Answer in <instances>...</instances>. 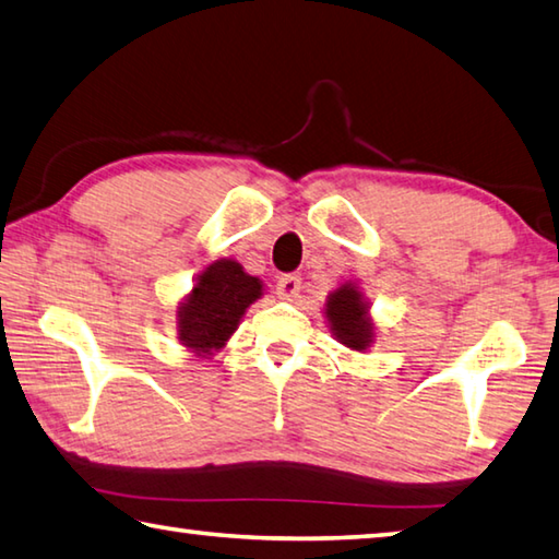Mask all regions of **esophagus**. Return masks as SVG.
Wrapping results in <instances>:
<instances>
[{"label": "esophagus", "instance_id": "1", "mask_svg": "<svg viewBox=\"0 0 559 559\" xmlns=\"http://www.w3.org/2000/svg\"><path fill=\"white\" fill-rule=\"evenodd\" d=\"M300 276L296 273H286V276H281L276 283V290H278V298L283 300H296L298 293H300Z\"/></svg>", "mask_w": 559, "mask_h": 559}]
</instances>
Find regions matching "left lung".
I'll return each mask as SVG.
<instances>
[{
  "mask_svg": "<svg viewBox=\"0 0 559 559\" xmlns=\"http://www.w3.org/2000/svg\"><path fill=\"white\" fill-rule=\"evenodd\" d=\"M324 314H328L330 328L342 344H347L349 349H367L373 337V328L367 318V306L359 296V290L354 286H342L340 290H334L328 308H324Z\"/></svg>",
  "mask_w": 559,
  "mask_h": 559,
  "instance_id": "1",
  "label": "left lung"
}]
</instances>
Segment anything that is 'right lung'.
<instances>
[{"label":"right lung","mask_w":559,"mask_h":559,"mask_svg":"<svg viewBox=\"0 0 559 559\" xmlns=\"http://www.w3.org/2000/svg\"><path fill=\"white\" fill-rule=\"evenodd\" d=\"M261 296V281L237 261L222 259L200 273L195 288L178 310V337L195 352L225 347L241 314Z\"/></svg>","instance_id":"1"}]
</instances>
